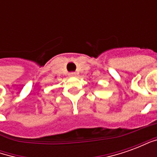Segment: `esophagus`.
<instances>
[{
	"label": "esophagus",
	"mask_w": 157,
	"mask_h": 157,
	"mask_svg": "<svg viewBox=\"0 0 157 157\" xmlns=\"http://www.w3.org/2000/svg\"><path fill=\"white\" fill-rule=\"evenodd\" d=\"M69 75H70V76H75V75H76V73H75V72H70V73H69Z\"/></svg>",
	"instance_id": "1"
}]
</instances>
